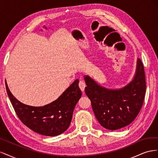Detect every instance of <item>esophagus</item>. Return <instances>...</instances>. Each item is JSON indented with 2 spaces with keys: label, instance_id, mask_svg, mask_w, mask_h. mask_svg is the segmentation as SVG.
<instances>
[{
  "label": "esophagus",
  "instance_id": "1",
  "mask_svg": "<svg viewBox=\"0 0 158 158\" xmlns=\"http://www.w3.org/2000/svg\"><path fill=\"white\" fill-rule=\"evenodd\" d=\"M78 85H79V87H80V89L82 90V91H84V88H85V83L84 81L80 80V82H79Z\"/></svg>",
  "mask_w": 158,
  "mask_h": 158
}]
</instances>
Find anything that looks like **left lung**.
Here are the masks:
<instances>
[{"instance_id": "8db88e82", "label": "left lung", "mask_w": 158, "mask_h": 158, "mask_svg": "<svg viewBox=\"0 0 158 158\" xmlns=\"http://www.w3.org/2000/svg\"><path fill=\"white\" fill-rule=\"evenodd\" d=\"M85 93L90 99L95 116L103 127L117 130L131 124L139 113L146 94V77L140 59L137 61L135 78L121 89H107L89 76L84 77Z\"/></svg>"}]
</instances>
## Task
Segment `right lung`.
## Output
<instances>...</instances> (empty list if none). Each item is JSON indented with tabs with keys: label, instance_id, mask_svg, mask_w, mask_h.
Instances as JSON below:
<instances>
[{
	"label": "right lung",
	"instance_id": "right-lung-1",
	"mask_svg": "<svg viewBox=\"0 0 158 158\" xmlns=\"http://www.w3.org/2000/svg\"><path fill=\"white\" fill-rule=\"evenodd\" d=\"M78 82L76 80L55 102L44 107H33L19 102L5 80L7 94L20 120L31 130L48 136L59 135L69 127L74 109L82 95Z\"/></svg>",
	"mask_w": 158,
	"mask_h": 158
}]
</instances>
